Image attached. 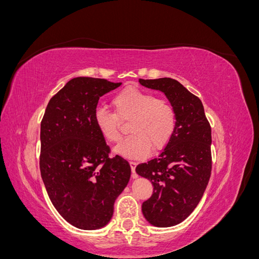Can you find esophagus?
<instances>
[{
    "mask_svg": "<svg viewBox=\"0 0 259 259\" xmlns=\"http://www.w3.org/2000/svg\"><path fill=\"white\" fill-rule=\"evenodd\" d=\"M130 165H131V168H132V177L133 178H137V174H136V171H135L136 163L135 162H130Z\"/></svg>",
    "mask_w": 259,
    "mask_h": 259,
    "instance_id": "1",
    "label": "esophagus"
}]
</instances>
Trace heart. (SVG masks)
<instances>
[{
  "label": "heart",
  "instance_id": "obj_1",
  "mask_svg": "<svg viewBox=\"0 0 259 259\" xmlns=\"http://www.w3.org/2000/svg\"><path fill=\"white\" fill-rule=\"evenodd\" d=\"M115 114L98 107L94 112V123L100 135L110 144L121 140L120 120L130 121L126 140L114 148V152L124 158L143 159L166 147L176 128L175 107L168 100L155 98L151 92L135 86L119 92L112 99Z\"/></svg>",
  "mask_w": 259,
  "mask_h": 259
}]
</instances>
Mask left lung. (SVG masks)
Instances as JSON below:
<instances>
[{
	"label": "left lung",
	"instance_id": "8db88e82",
	"mask_svg": "<svg viewBox=\"0 0 259 259\" xmlns=\"http://www.w3.org/2000/svg\"><path fill=\"white\" fill-rule=\"evenodd\" d=\"M139 83L162 92L177 115L174 134L162 153L136 167V173L153 186L151 198L142 205L146 221L166 228L184 222L206 189L211 168L210 126L202 101L178 81L161 77L139 79Z\"/></svg>",
	"mask_w": 259,
	"mask_h": 259
}]
</instances>
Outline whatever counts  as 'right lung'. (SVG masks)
<instances>
[{
  "label": "right lung",
  "instance_id": "right-lung-1",
  "mask_svg": "<svg viewBox=\"0 0 259 259\" xmlns=\"http://www.w3.org/2000/svg\"><path fill=\"white\" fill-rule=\"evenodd\" d=\"M121 82L79 76L46 107L41 122L40 169L55 208L75 228L97 230L111 221L131 166L110 149L94 123L99 98Z\"/></svg>",
  "mask_w": 259,
  "mask_h": 259
}]
</instances>
